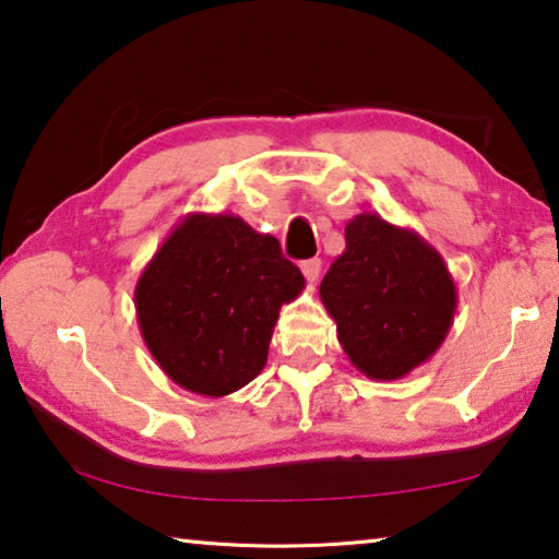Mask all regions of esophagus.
Masks as SVG:
<instances>
[{"label":"esophagus","mask_w":559,"mask_h":559,"mask_svg":"<svg viewBox=\"0 0 559 559\" xmlns=\"http://www.w3.org/2000/svg\"><path fill=\"white\" fill-rule=\"evenodd\" d=\"M300 271H302V276H306V281H318V276H320V259H308V261H302L300 263Z\"/></svg>","instance_id":"34e87169"}]
</instances>
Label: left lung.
Instances as JSON below:
<instances>
[{
  "instance_id": "left-lung-1",
  "label": "left lung",
  "mask_w": 559,
  "mask_h": 559,
  "mask_svg": "<svg viewBox=\"0 0 559 559\" xmlns=\"http://www.w3.org/2000/svg\"><path fill=\"white\" fill-rule=\"evenodd\" d=\"M337 340L370 380H402L437 355L456 313V283L441 253L380 214L345 226V251L320 283Z\"/></svg>"
}]
</instances>
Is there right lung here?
Masks as SVG:
<instances>
[{"label": "right lung", "mask_w": 559, "mask_h": 559, "mask_svg": "<svg viewBox=\"0 0 559 559\" xmlns=\"http://www.w3.org/2000/svg\"><path fill=\"white\" fill-rule=\"evenodd\" d=\"M302 288L306 278L271 234L236 214L192 212L140 273L138 325L169 380L226 396L259 377L281 306Z\"/></svg>", "instance_id": "1"}]
</instances>
